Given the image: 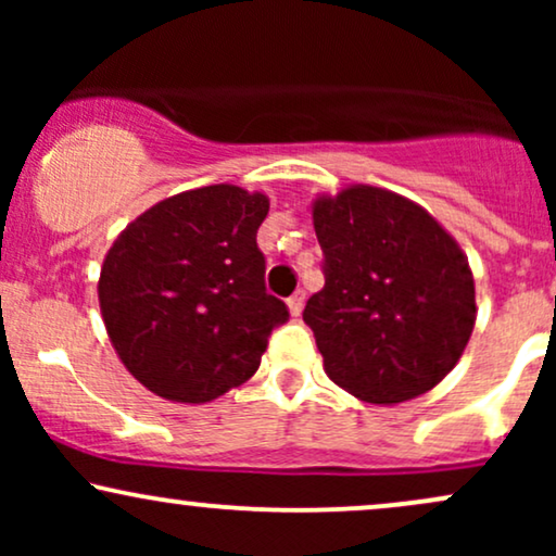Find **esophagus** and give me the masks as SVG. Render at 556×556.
Wrapping results in <instances>:
<instances>
[{"instance_id":"34e87169","label":"esophagus","mask_w":556,"mask_h":556,"mask_svg":"<svg viewBox=\"0 0 556 556\" xmlns=\"http://www.w3.org/2000/svg\"><path fill=\"white\" fill-rule=\"evenodd\" d=\"M303 303H305V292L303 290L292 292V295L287 298V308H290L292 316H300V311H303Z\"/></svg>"}]
</instances>
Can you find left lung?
Masks as SVG:
<instances>
[{
  "instance_id": "left-lung-1",
  "label": "left lung",
  "mask_w": 556,
  "mask_h": 556,
  "mask_svg": "<svg viewBox=\"0 0 556 556\" xmlns=\"http://www.w3.org/2000/svg\"><path fill=\"white\" fill-rule=\"evenodd\" d=\"M314 227L324 287L303 321L329 379L376 405L437 387L476 324L473 274L457 242L413 201L368 185L318 198Z\"/></svg>"
}]
</instances>
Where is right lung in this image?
Wrapping results in <instances>:
<instances>
[{
	"label": "right lung",
	"instance_id": "obj_1",
	"mask_svg": "<svg viewBox=\"0 0 556 556\" xmlns=\"http://www.w3.org/2000/svg\"><path fill=\"white\" fill-rule=\"evenodd\" d=\"M261 193L208 185L156 203L114 240L99 303L119 361L164 400L208 402L258 371L290 318L266 292Z\"/></svg>",
	"mask_w": 556,
	"mask_h": 556
}]
</instances>
